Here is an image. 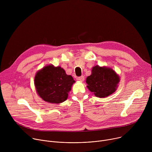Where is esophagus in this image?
<instances>
[{
  "mask_svg": "<svg viewBox=\"0 0 152 152\" xmlns=\"http://www.w3.org/2000/svg\"><path fill=\"white\" fill-rule=\"evenodd\" d=\"M84 76H80V77H79L78 78H77V80H79V81H80V82H83V80H84Z\"/></svg>",
  "mask_w": 152,
  "mask_h": 152,
  "instance_id": "esophagus-1",
  "label": "esophagus"
}]
</instances>
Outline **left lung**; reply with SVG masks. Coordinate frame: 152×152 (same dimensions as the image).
Returning a JSON list of instances; mask_svg holds the SVG:
<instances>
[{
  "label": "left lung",
  "mask_w": 152,
  "mask_h": 152,
  "mask_svg": "<svg viewBox=\"0 0 152 152\" xmlns=\"http://www.w3.org/2000/svg\"><path fill=\"white\" fill-rule=\"evenodd\" d=\"M120 80V76L113 69L95 66L86 79V87L95 96L104 98L115 92Z\"/></svg>",
  "instance_id": "obj_1"
}]
</instances>
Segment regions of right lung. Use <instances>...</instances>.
Masks as SVG:
<instances>
[{"mask_svg": "<svg viewBox=\"0 0 152 152\" xmlns=\"http://www.w3.org/2000/svg\"><path fill=\"white\" fill-rule=\"evenodd\" d=\"M74 83L75 80L71 75H67L61 67L52 64L38 70L34 77L38 95L50 103L59 104L66 101Z\"/></svg>", "mask_w": 152, "mask_h": 152, "instance_id": "obj_1", "label": "right lung"}]
</instances>
